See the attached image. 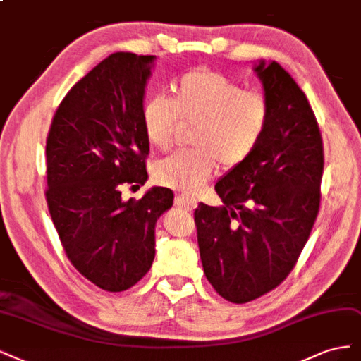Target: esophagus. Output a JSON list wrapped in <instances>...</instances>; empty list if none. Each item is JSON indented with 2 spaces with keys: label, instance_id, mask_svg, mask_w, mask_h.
<instances>
[{
  "label": "esophagus",
  "instance_id": "34e87169",
  "mask_svg": "<svg viewBox=\"0 0 361 361\" xmlns=\"http://www.w3.org/2000/svg\"><path fill=\"white\" fill-rule=\"evenodd\" d=\"M176 204L185 208V210H193V208H196L197 205L195 197H190L189 195H178L176 197Z\"/></svg>",
  "mask_w": 361,
  "mask_h": 361
}]
</instances>
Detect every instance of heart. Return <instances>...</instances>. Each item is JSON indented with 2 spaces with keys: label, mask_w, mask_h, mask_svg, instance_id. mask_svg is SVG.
<instances>
[{
  "label": "heart",
  "mask_w": 361,
  "mask_h": 361,
  "mask_svg": "<svg viewBox=\"0 0 361 361\" xmlns=\"http://www.w3.org/2000/svg\"><path fill=\"white\" fill-rule=\"evenodd\" d=\"M171 99L151 97L141 112L148 142L166 151L183 124H195V145L160 160L156 180L171 189L195 192L212 177L217 161L226 169L244 164L269 127L270 102L262 92L244 90L226 75L200 67L171 85Z\"/></svg>",
  "instance_id": "obj_1"
}]
</instances>
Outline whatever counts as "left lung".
<instances>
[{
	"instance_id": "left-lung-1",
	"label": "left lung",
	"mask_w": 361,
	"mask_h": 361,
	"mask_svg": "<svg viewBox=\"0 0 361 361\" xmlns=\"http://www.w3.org/2000/svg\"><path fill=\"white\" fill-rule=\"evenodd\" d=\"M271 117L253 154L216 184L224 207L195 210L205 277L243 305L281 285L309 240L321 202L324 147L307 97L273 61L255 67Z\"/></svg>"
}]
</instances>
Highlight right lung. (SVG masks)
Returning <instances> with one entry per match:
<instances>
[{"label": "right lung", "mask_w": 361, "mask_h": 361, "mask_svg": "<svg viewBox=\"0 0 361 361\" xmlns=\"http://www.w3.org/2000/svg\"><path fill=\"white\" fill-rule=\"evenodd\" d=\"M154 55L115 52L76 82L46 137V188L68 261L96 286L121 293L148 273L154 226L173 193L153 188L123 201L120 188L147 181L149 144L141 112Z\"/></svg>", "instance_id": "1"}]
</instances>
